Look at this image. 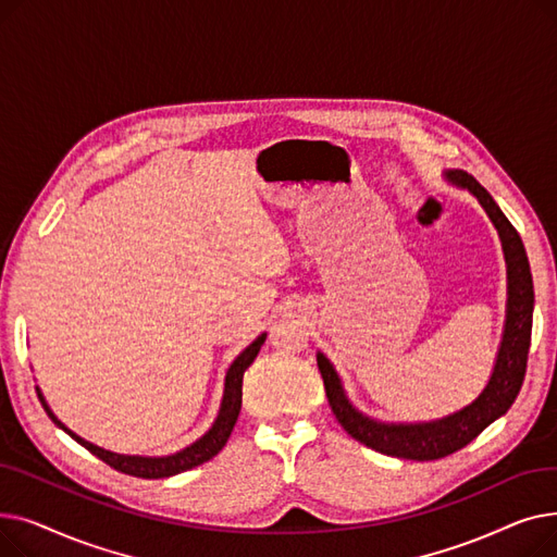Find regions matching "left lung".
Masks as SVG:
<instances>
[{
  "mask_svg": "<svg viewBox=\"0 0 557 557\" xmlns=\"http://www.w3.org/2000/svg\"><path fill=\"white\" fill-rule=\"evenodd\" d=\"M447 178L454 185L470 189L481 200L492 223L499 230L508 263L506 330L499 347V357H496V366L485 391L479 395L476 401L443 420L424 424H382L361 416L357 408L347 401L341 379L334 372L332 363L327 361V357L318 355V370L323 374L332 413L336 416L341 426L361 445L379 454L404 460H437L462 449L465 445H470L485 426L508 413V408L515 404L521 391L525 363H529L535 294L529 257H525V248L521 244L519 232L499 210V205L494 202V198L476 183L474 175L467 171H449Z\"/></svg>",
  "mask_w": 557,
  "mask_h": 557,
  "instance_id": "1",
  "label": "left lung"
}]
</instances>
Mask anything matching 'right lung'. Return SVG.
Wrapping results in <instances>:
<instances>
[{"label":"right lung","instance_id":"right-lung-1","mask_svg":"<svg viewBox=\"0 0 557 557\" xmlns=\"http://www.w3.org/2000/svg\"><path fill=\"white\" fill-rule=\"evenodd\" d=\"M267 341V334L257 336L244 352L234 359V363L230 366L227 374H225V391H223V401H221V411L216 422L212 424V429L205 433L200 441H196L194 445L185 447L183 451L173 454V456H164V458H144V456H122V454H112L106 451L92 443L83 441L76 433H72L61 420H58L51 408L47 406L45 397L38 393L42 408L47 411V416L53 420L55 426H61L65 433H70L78 445H83L87 451H92L97 458H101L106 465H110L112 470L128 474V476H137V479H166L173 474H181L191 470V467H198L202 462H208L210 458H214L227 443V437L237 424L239 411H242V384H244V372L248 370V366L255 361V357L259 355V349Z\"/></svg>","mask_w":557,"mask_h":557}]
</instances>
